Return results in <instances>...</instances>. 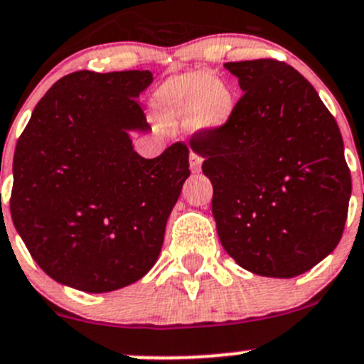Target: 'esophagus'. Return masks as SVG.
<instances>
[{"instance_id": "obj_1", "label": "esophagus", "mask_w": 364, "mask_h": 364, "mask_svg": "<svg viewBox=\"0 0 364 364\" xmlns=\"http://www.w3.org/2000/svg\"><path fill=\"white\" fill-rule=\"evenodd\" d=\"M201 163H203V158L196 152L191 151V170L194 171V173H198L199 170H201Z\"/></svg>"}]
</instances>
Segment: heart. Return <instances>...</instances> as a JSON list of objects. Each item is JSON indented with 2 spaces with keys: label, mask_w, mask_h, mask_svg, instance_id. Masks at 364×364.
Returning <instances> with one entry per match:
<instances>
[{
  "label": "heart",
  "mask_w": 364,
  "mask_h": 364,
  "mask_svg": "<svg viewBox=\"0 0 364 364\" xmlns=\"http://www.w3.org/2000/svg\"><path fill=\"white\" fill-rule=\"evenodd\" d=\"M156 104L168 123L189 124L196 132L218 130L234 109L229 88L203 73L170 77L156 93Z\"/></svg>",
  "instance_id": "1"
}]
</instances>
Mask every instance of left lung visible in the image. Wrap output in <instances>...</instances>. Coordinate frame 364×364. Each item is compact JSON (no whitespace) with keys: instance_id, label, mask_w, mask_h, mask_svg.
<instances>
[{"instance_id":"1","label":"left lung","mask_w":364,"mask_h":364,"mask_svg":"<svg viewBox=\"0 0 364 364\" xmlns=\"http://www.w3.org/2000/svg\"><path fill=\"white\" fill-rule=\"evenodd\" d=\"M243 97L224 127L198 132L225 252L259 276L295 277L342 237L353 183L338 124L314 87L274 58L228 62Z\"/></svg>"}]
</instances>
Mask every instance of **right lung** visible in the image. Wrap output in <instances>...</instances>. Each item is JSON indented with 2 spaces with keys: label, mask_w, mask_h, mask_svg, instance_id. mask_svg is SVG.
Listing matches in <instances>:
<instances>
[{
  "label": "right lung",
  "mask_w": 364,
  "mask_h": 364,
  "mask_svg": "<svg viewBox=\"0 0 364 364\" xmlns=\"http://www.w3.org/2000/svg\"><path fill=\"white\" fill-rule=\"evenodd\" d=\"M151 71H77L36 104L14 154L10 213L34 262L88 293L119 290L151 271L186 178L189 149L146 159L139 95Z\"/></svg>",
  "instance_id": "add662e5"
}]
</instances>
